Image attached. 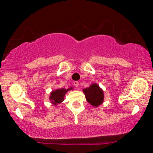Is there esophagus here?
<instances>
[{
    "mask_svg": "<svg viewBox=\"0 0 153 153\" xmlns=\"http://www.w3.org/2000/svg\"><path fill=\"white\" fill-rule=\"evenodd\" d=\"M74 84L75 86L77 87V86H78V85H79V82H77V81H75V82H74Z\"/></svg>",
    "mask_w": 153,
    "mask_h": 153,
    "instance_id": "1",
    "label": "esophagus"
}]
</instances>
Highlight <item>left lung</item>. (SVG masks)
<instances>
[{"mask_svg":"<svg viewBox=\"0 0 153 153\" xmlns=\"http://www.w3.org/2000/svg\"><path fill=\"white\" fill-rule=\"evenodd\" d=\"M86 100L93 107H98L104 100V92L97 84H92L83 89Z\"/></svg>","mask_w":153,"mask_h":153,"instance_id":"left-lung-1","label":"left lung"}]
</instances>
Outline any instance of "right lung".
<instances>
[{"label":"right lung","instance_id":"obj_1","mask_svg":"<svg viewBox=\"0 0 153 153\" xmlns=\"http://www.w3.org/2000/svg\"><path fill=\"white\" fill-rule=\"evenodd\" d=\"M71 90H74L73 88L70 87L68 89L65 88H60L53 90L51 92V95L49 97V99L51 101V103L54 105H56L57 104H60L63 101L64 97L66 93Z\"/></svg>","mask_w":153,"mask_h":153}]
</instances>
